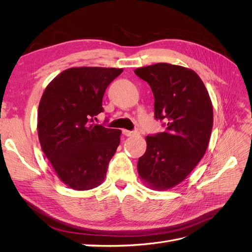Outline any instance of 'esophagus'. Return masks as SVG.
Instances as JSON below:
<instances>
[{
  "mask_svg": "<svg viewBox=\"0 0 252 252\" xmlns=\"http://www.w3.org/2000/svg\"><path fill=\"white\" fill-rule=\"evenodd\" d=\"M123 134L124 135H126V136H131V135H135V134H139V131H136V130H134V131H129V130H123Z\"/></svg>",
  "mask_w": 252,
  "mask_h": 252,
  "instance_id": "esophagus-1",
  "label": "esophagus"
}]
</instances>
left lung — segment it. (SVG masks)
<instances>
[{
	"instance_id": "obj_1",
	"label": "left lung",
	"mask_w": 252,
	"mask_h": 252,
	"mask_svg": "<svg viewBox=\"0 0 252 252\" xmlns=\"http://www.w3.org/2000/svg\"><path fill=\"white\" fill-rule=\"evenodd\" d=\"M155 96V118L166 130L147 135V149L139 158L138 171L158 190L178 185L199 164L207 150L213 124L211 100L203 81L188 68L158 63L138 68Z\"/></svg>"
}]
</instances>
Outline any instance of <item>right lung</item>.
I'll return each instance as SVG.
<instances>
[{
    "label": "right lung",
    "instance_id": "add662e5",
    "mask_svg": "<svg viewBox=\"0 0 252 252\" xmlns=\"http://www.w3.org/2000/svg\"><path fill=\"white\" fill-rule=\"evenodd\" d=\"M122 68L73 67L45 89L37 110V134L44 155L60 180L75 190L104 181L122 131L94 123L103 112L106 88Z\"/></svg>",
    "mask_w": 252,
    "mask_h": 252
}]
</instances>
